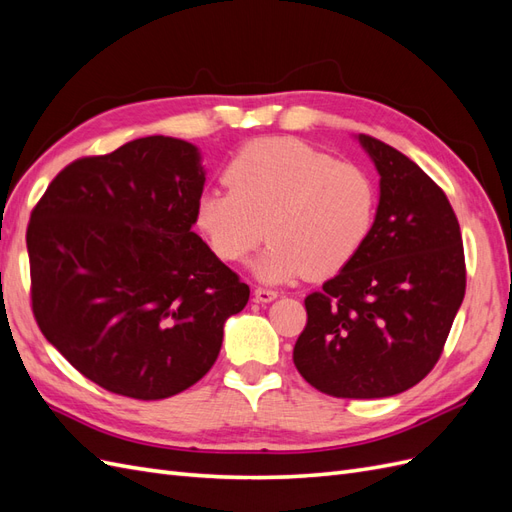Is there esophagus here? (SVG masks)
I'll return each instance as SVG.
<instances>
[{"label":"esophagus","mask_w":512,"mask_h":512,"mask_svg":"<svg viewBox=\"0 0 512 512\" xmlns=\"http://www.w3.org/2000/svg\"><path fill=\"white\" fill-rule=\"evenodd\" d=\"M277 299V292L271 288H256L254 290V301L256 303H271Z\"/></svg>","instance_id":"esophagus-1"}]
</instances>
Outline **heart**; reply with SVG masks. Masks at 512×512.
I'll return each instance as SVG.
<instances>
[{
    "instance_id": "b5f03b06",
    "label": "heart",
    "mask_w": 512,
    "mask_h": 512,
    "mask_svg": "<svg viewBox=\"0 0 512 512\" xmlns=\"http://www.w3.org/2000/svg\"><path fill=\"white\" fill-rule=\"evenodd\" d=\"M224 177L228 188L196 198V226L230 262L250 254L267 232L271 241L252 262L262 282L333 275L361 252L374 226L376 185L365 170L294 138L243 147Z\"/></svg>"
}]
</instances>
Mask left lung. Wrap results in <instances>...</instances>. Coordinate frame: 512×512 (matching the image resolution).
Wrapping results in <instances>:
<instances>
[{
  "label": "left lung",
  "mask_w": 512,
  "mask_h": 512,
  "mask_svg": "<svg viewBox=\"0 0 512 512\" xmlns=\"http://www.w3.org/2000/svg\"><path fill=\"white\" fill-rule=\"evenodd\" d=\"M380 175L361 252L305 299L294 344L299 374L333 397L412 389L438 363L466 294L461 230L446 194L404 153L354 136Z\"/></svg>",
  "instance_id": "obj_1"
}]
</instances>
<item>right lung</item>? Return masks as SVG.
Wrapping results in <instances>:
<instances>
[{"instance_id": "right-lung-1", "label": "right lung", "mask_w": 512, "mask_h": 512, "mask_svg": "<svg viewBox=\"0 0 512 512\" xmlns=\"http://www.w3.org/2000/svg\"><path fill=\"white\" fill-rule=\"evenodd\" d=\"M205 175L196 145L145 136L72 162L32 211L38 327L106 391L149 401L190 389L250 299L192 230Z\"/></svg>"}]
</instances>
